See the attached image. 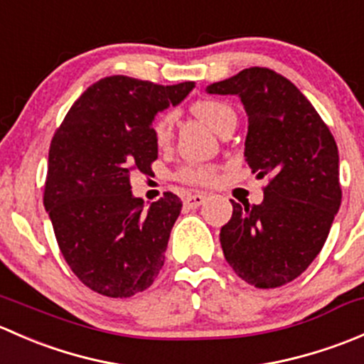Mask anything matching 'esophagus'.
I'll use <instances>...</instances> for the list:
<instances>
[{"instance_id":"1","label":"esophagus","mask_w":364,"mask_h":364,"mask_svg":"<svg viewBox=\"0 0 364 364\" xmlns=\"http://www.w3.org/2000/svg\"><path fill=\"white\" fill-rule=\"evenodd\" d=\"M205 199H208L205 193H190V196L185 197V205L190 209H196L199 208V205H203L205 203Z\"/></svg>"}]
</instances>
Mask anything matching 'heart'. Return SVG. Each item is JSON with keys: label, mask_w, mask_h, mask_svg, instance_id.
Wrapping results in <instances>:
<instances>
[{"label": "heart", "mask_w": 364, "mask_h": 364, "mask_svg": "<svg viewBox=\"0 0 364 364\" xmlns=\"http://www.w3.org/2000/svg\"><path fill=\"white\" fill-rule=\"evenodd\" d=\"M192 112L199 119H203L208 127L222 134L227 127L236 124V112L229 104L215 98H203L192 104ZM172 128H174V116L172 112H161L151 124V134L155 139V144L164 148L171 142ZM176 178L188 185H208L215 179V168L211 165L203 164H188L176 172Z\"/></svg>", "instance_id": "b5f03b06"}]
</instances>
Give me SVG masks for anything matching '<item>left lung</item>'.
<instances>
[{
    "mask_svg": "<svg viewBox=\"0 0 364 364\" xmlns=\"http://www.w3.org/2000/svg\"><path fill=\"white\" fill-rule=\"evenodd\" d=\"M208 93L241 98L245 156L257 178H269L260 204L230 200L232 216L220 230L223 255L247 284L282 287L314 262L340 209L335 137L294 84L269 68L241 70Z\"/></svg>",
    "mask_w": 364,
    "mask_h": 364,
    "instance_id": "1",
    "label": "left lung"
}]
</instances>
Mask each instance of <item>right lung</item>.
<instances>
[{"label": "right lung", "instance_id": "right-lung-1", "mask_svg": "<svg viewBox=\"0 0 364 364\" xmlns=\"http://www.w3.org/2000/svg\"><path fill=\"white\" fill-rule=\"evenodd\" d=\"M193 82L174 86L111 75L70 107L49 149L43 205L75 277L107 297H130L159 277L181 200L165 192L146 208L134 172H151L155 114L178 105Z\"/></svg>", "mask_w": 364, "mask_h": 364}]
</instances>
